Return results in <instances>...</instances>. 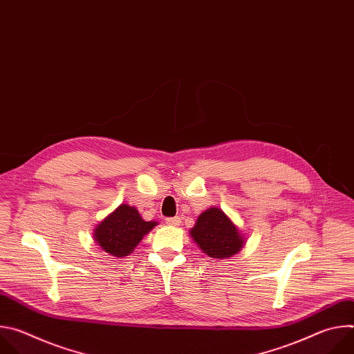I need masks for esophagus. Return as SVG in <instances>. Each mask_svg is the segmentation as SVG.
Listing matches in <instances>:
<instances>
[{"mask_svg": "<svg viewBox=\"0 0 354 354\" xmlns=\"http://www.w3.org/2000/svg\"><path fill=\"white\" fill-rule=\"evenodd\" d=\"M167 224L171 227H179L180 225V217H171L167 218Z\"/></svg>", "mask_w": 354, "mask_h": 354, "instance_id": "1", "label": "esophagus"}]
</instances>
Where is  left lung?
<instances>
[{"label": "left lung", "instance_id": "8db88e82", "mask_svg": "<svg viewBox=\"0 0 354 354\" xmlns=\"http://www.w3.org/2000/svg\"><path fill=\"white\" fill-rule=\"evenodd\" d=\"M190 235L198 248L214 259L231 258L243 246L239 230L218 207H210L201 213Z\"/></svg>", "mask_w": 354, "mask_h": 354}]
</instances>
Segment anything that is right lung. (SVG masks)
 Returning a JSON list of instances; mask_svg holds the SVG:
<instances>
[{"label": "right lung", "mask_w": 354, "mask_h": 354, "mask_svg": "<svg viewBox=\"0 0 354 354\" xmlns=\"http://www.w3.org/2000/svg\"><path fill=\"white\" fill-rule=\"evenodd\" d=\"M158 223L144 221L136 207L120 205L93 231V238L106 254L124 258L129 257L145 234Z\"/></svg>", "instance_id": "add662e5"}]
</instances>
